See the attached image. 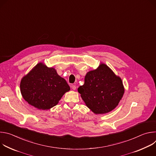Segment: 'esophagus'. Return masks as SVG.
<instances>
[{
	"instance_id": "esophagus-1",
	"label": "esophagus",
	"mask_w": 156,
	"mask_h": 156,
	"mask_svg": "<svg viewBox=\"0 0 156 156\" xmlns=\"http://www.w3.org/2000/svg\"><path fill=\"white\" fill-rule=\"evenodd\" d=\"M72 88L73 90H75L76 89V86L75 85H72Z\"/></svg>"
}]
</instances>
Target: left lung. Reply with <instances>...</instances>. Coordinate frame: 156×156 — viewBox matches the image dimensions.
<instances>
[{
	"mask_svg": "<svg viewBox=\"0 0 156 156\" xmlns=\"http://www.w3.org/2000/svg\"><path fill=\"white\" fill-rule=\"evenodd\" d=\"M78 91L89 108L96 114H103L118 105L125 90L121 78L101 63L97 69L86 73Z\"/></svg>",
	"mask_w": 156,
	"mask_h": 156,
	"instance_id": "obj_1",
	"label": "left lung"
}]
</instances>
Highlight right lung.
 Segmentation results:
<instances>
[{
	"mask_svg": "<svg viewBox=\"0 0 156 156\" xmlns=\"http://www.w3.org/2000/svg\"><path fill=\"white\" fill-rule=\"evenodd\" d=\"M70 88L54 68L43 63H37L21 80L20 91L28 103L41 110H48L56 105Z\"/></svg>",
	"mask_w": 156,
	"mask_h": 156,
	"instance_id": "add662e5",
	"label": "right lung"
}]
</instances>
